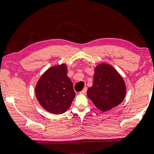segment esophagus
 Wrapping results in <instances>:
<instances>
[{
    "instance_id": "esophagus-1",
    "label": "esophagus",
    "mask_w": 154,
    "mask_h": 154,
    "mask_svg": "<svg viewBox=\"0 0 154 154\" xmlns=\"http://www.w3.org/2000/svg\"><path fill=\"white\" fill-rule=\"evenodd\" d=\"M87 90H88V88H83V90H82V91L80 92V93H81V94H85L86 92H87Z\"/></svg>"
}]
</instances>
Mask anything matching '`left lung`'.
I'll list each match as a JSON object with an SVG mask.
<instances>
[{"label":"left lung","mask_w":154,"mask_h":154,"mask_svg":"<svg viewBox=\"0 0 154 154\" xmlns=\"http://www.w3.org/2000/svg\"><path fill=\"white\" fill-rule=\"evenodd\" d=\"M125 84L119 73L108 64L94 69V82L88 90V97L102 111H106L122 102L125 95Z\"/></svg>","instance_id":"left-lung-1"}]
</instances>
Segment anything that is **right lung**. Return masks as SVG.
<instances>
[{
    "label": "right lung",
    "mask_w": 154,
    "mask_h": 154,
    "mask_svg": "<svg viewBox=\"0 0 154 154\" xmlns=\"http://www.w3.org/2000/svg\"><path fill=\"white\" fill-rule=\"evenodd\" d=\"M64 64L52 67L43 73L35 86V95L40 104L54 114L64 113L75 97L73 83Z\"/></svg>",
    "instance_id": "add662e5"
}]
</instances>
